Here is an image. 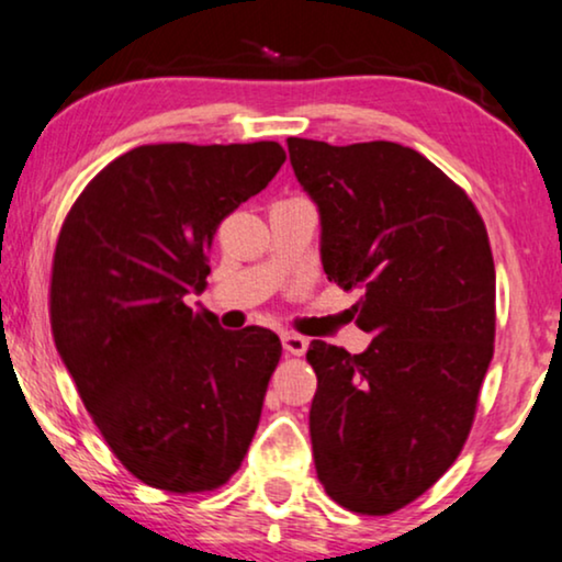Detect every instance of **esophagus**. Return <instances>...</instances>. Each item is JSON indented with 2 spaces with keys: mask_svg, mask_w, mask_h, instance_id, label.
Returning <instances> with one entry per match:
<instances>
[{
  "mask_svg": "<svg viewBox=\"0 0 562 562\" xmlns=\"http://www.w3.org/2000/svg\"><path fill=\"white\" fill-rule=\"evenodd\" d=\"M281 344H283V351H286L289 356H304L310 340L302 338V335H296V333H283Z\"/></svg>",
  "mask_w": 562,
  "mask_h": 562,
  "instance_id": "1",
  "label": "esophagus"
}]
</instances>
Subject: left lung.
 <instances>
[{
  "label": "left lung",
  "instance_id": "obj_1",
  "mask_svg": "<svg viewBox=\"0 0 562 562\" xmlns=\"http://www.w3.org/2000/svg\"><path fill=\"white\" fill-rule=\"evenodd\" d=\"M319 209L323 268L359 291L363 353L312 340L317 477L335 504L387 516L413 504L468 441L493 359L495 266L475 203L411 147L289 136Z\"/></svg>",
  "mask_w": 562,
  "mask_h": 562
}]
</instances>
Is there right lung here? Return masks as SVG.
<instances>
[{
	"label": "right lung",
	"mask_w": 562,
	"mask_h": 562,
	"mask_svg": "<svg viewBox=\"0 0 562 562\" xmlns=\"http://www.w3.org/2000/svg\"><path fill=\"white\" fill-rule=\"evenodd\" d=\"M279 142L147 144L71 203L50 263V333L90 418L131 475L206 493L235 475L281 359L266 327L224 330L206 289L218 224L281 170Z\"/></svg>",
	"instance_id": "1"
}]
</instances>
